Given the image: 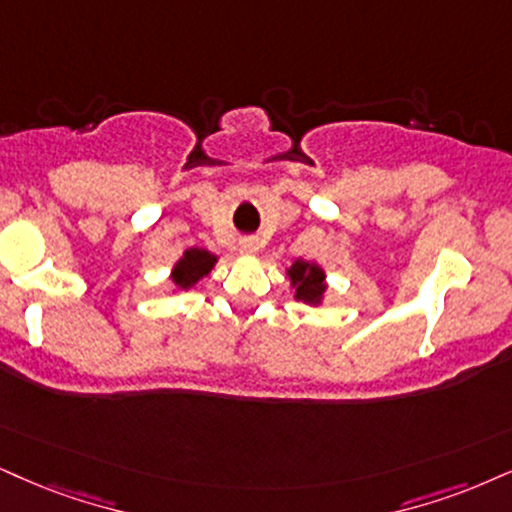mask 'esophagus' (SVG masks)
<instances>
[{
  "instance_id": "34e87169",
  "label": "esophagus",
  "mask_w": 512,
  "mask_h": 512,
  "mask_svg": "<svg viewBox=\"0 0 512 512\" xmlns=\"http://www.w3.org/2000/svg\"><path fill=\"white\" fill-rule=\"evenodd\" d=\"M258 251V239H254V237H244V239H239V254H244V256H254Z\"/></svg>"
}]
</instances>
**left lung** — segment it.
<instances>
[{
    "label": "left lung",
    "instance_id": "1",
    "mask_svg": "<svg viewBox=\"0 0 512 512\" xmlns=\"http://www.w3.org/2000/svg\"><path fill=\"white\" fill-rule=\"evenodd\" d=\"M287 275L289 280H292V287L296 289V301H304L308 306H318L320 301H323L327 289L323 268L299 258V261H294V266L287 270Z\"/></svg>",
    "mask_w": 512,
    "mask_h": 512
}]
</instances>
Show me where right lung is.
<instances>
[{
  "mask_svg": "<svg viewBox=\"0 0 512 512\" xmlns=\"http://www.w3.org/2000/svg\"><path fill=\"white\" fill-rule=\"evenodd\" d=\"M218 256H213L211 251L199 249V246H192L187 249L178 263L173 266V273H170V280L178 289H189L194 287L201 277L211 273V268L216 266Z\"/></svg>",
  "mask_w": 512,
  "mask_h": 512,
  "instance_id": "right-lung-1",
  "label": "right lung"
}]
</instances>
